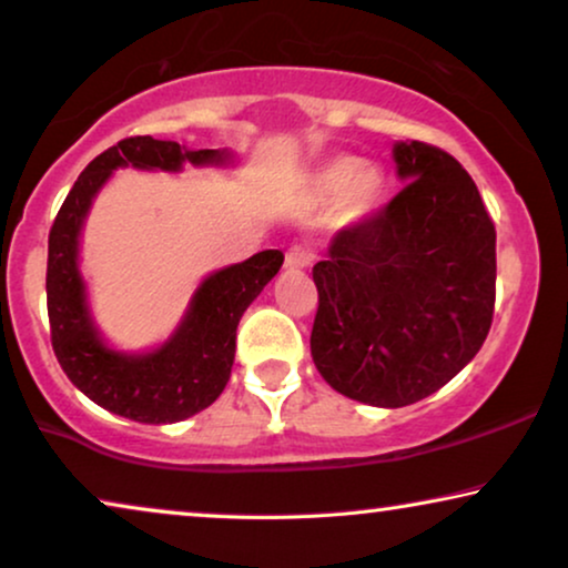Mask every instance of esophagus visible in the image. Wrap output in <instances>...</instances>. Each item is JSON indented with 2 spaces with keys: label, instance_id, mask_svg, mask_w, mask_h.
<instances>
[{
  "label": "esophagus",
  "instance_id": "34e87169",
  "mask_svg": "<svg viewBox=\"0 0 568 568\" xmlns=\"http://www.w3.org/2000/svg\"><path fill=\"white\" fill-rule=\"evenodd\" d=\"M311 261H313L311 250L302 247V245L290 247V250H286V255H284L286 268H305V266H311Z\"/></svg>",
  "mask_w": 568,
  "mask_h": 568
}]
</instances>
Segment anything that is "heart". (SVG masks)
Wrapping results in <instances>:
<instances>
[{"label": "heart", "instance_id": "1", "mask_svg": "<svg viewBox=\"0 0 568 568\" xmlns=\"http://www.w3.org/2000/svg\"><path fill=\"white\" fill-rule=\"evenodd\" d=\"M386 193V174L381 166L357 156H334L311 176V197L318 203L336 201L344 219H363Z\"/></svg>", "mask_w": 568, "mask_h": 568}]
</instances>
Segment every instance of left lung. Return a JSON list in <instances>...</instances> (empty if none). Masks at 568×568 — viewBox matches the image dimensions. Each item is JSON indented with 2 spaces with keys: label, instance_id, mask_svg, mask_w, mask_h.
I'll list each match as a JSON object with an SVG mask.
<instances>
[{
  "label": "left lung",
  "instance_id": "obj_1",
  "mask_svg": "<svg viewBox=\"0 0 568 568\" xmlns=\"http://www.w3.org/2000/svg\"><path fill=\"white\" fill-rule=\"evenodd\" d=\"M394 159L407 185L313 266L311 334L331 388L392 409L446 386L480 352L496 305V226L473 176L419 140L396 143Z\"/></svg>",
  "mask_w": 568,
  "mask_h": 568
}]
</instances>
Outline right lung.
I'll return each mask as SVG.
<instances>
[{
  "mask_svg": "<svg viewBox=\"0 0 568 568\" xmlns=\"http://www.w3.org/2000/svg\"><path fill=\"white\" fill-rule=\"evenodd\" d=\"M226 151L187 149L151 135L124 138L95 156L49 232L47 311L51 347L68 378L88 399L145 425L180 423L211 407L230 381L242 313L282 268V250H263L211 274L195 292L185 321L164 347L149 355H120L101 342L85 305L78 271V237L91 201L116 166L176 172L190 164H224Z\"/></svg>",
  "mask_w": 568,
  "mask_h": 568,
  "instance_id": "add662e5",
  "label": "right lung"
}]
</instances>
